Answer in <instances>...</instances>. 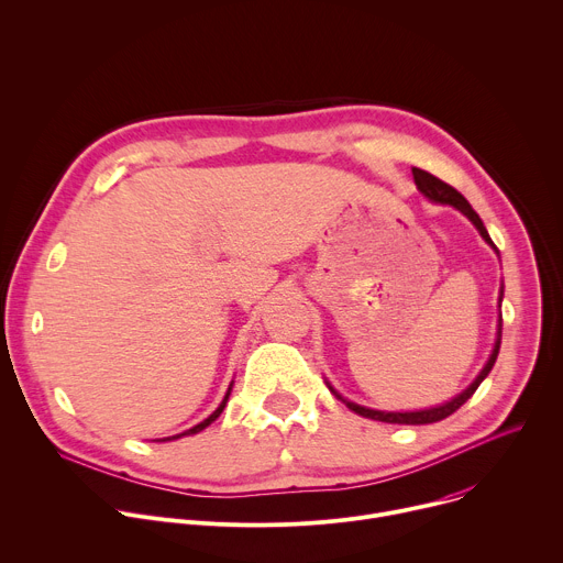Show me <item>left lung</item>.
Wrapping results in <instances>:
<instances>
[{
	"instance_id": "1",
	"label": "left lung",
	"mask_w": 563,
	"mask_h": 563,
	"mask_svg": "<svg viewBox=\"0 0 563 563\" xmlns=\"http://www.w3.org/2000/svg\"><path fill=\"white\" fill-rule=\"evenodd\" d=\"M412 176H415L417 189H419L428 200L439 202V205H450V207L459 209V211L478 229L481 238H484L486 243L497 252V247H495V243H493V238L488 235V229L484 227V222H481L478 213L470 207V202H467L454 187H450L448 183H443V180H439L437 176H432V174H428V172H423V169H417V167L412 169ZM497 254H499V252H497ZM501 300H504V287H501V296H499V307H501ZM499 347H501V320H499V332H497V341H495L493 354H490L488 363L484 365V369L478 372V376H476L459 396H454L452 400H448V404L437 406V408H430V410H419V412H380V410H369V408H363V406L352 404V400L343 398L330 383H328V387L332 389V394H336V398L343 400V404H345L352 412H356V415H361V417H365V419H374V421H383V423H398V426H426V423H437V421H443L445 417L454 415V412L465 404V400L476 391V387L481 385V380H484V378L490 374V369H493V365H495V361H497V356H499Z\"/></svg>"
}]
</instances>
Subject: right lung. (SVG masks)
I'll return each mask as SVG.
<instances>
[{
    "label": "right lung",
    "mask_w": 563,
    "mask_h": 563,
    "mask_svg": "<svg viewBox=\"0 0 563 563\" xmlns=\"http://www.w3.org/2000/svg\"><path fill=\"white\" fill-rule=\"evenodd\" d=\"M231 387H233V383H229V389H227V394H224V398H222V404L218 406V410L213 412V415H209L202 423H198V426H194L191 430H187V432H183V434H176V437H167V439H159V441H174V439H180V437H187V434H198V432H202L207 426H211L220 415H222V410H224V406H227V400H229V394H231Z\"/></svg>",
    "instance_id": "obj_1"
}]
</instances>
